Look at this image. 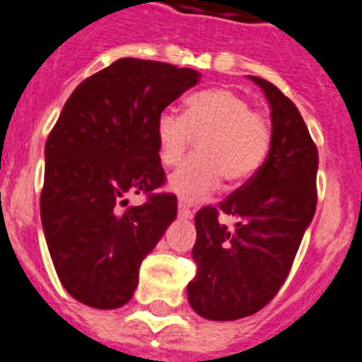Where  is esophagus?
I'll use <instances>...</instances> for the list:
<instances>
[{"mask_svg":"<svg viewBox=\"0 0 362 362\" xmlns=\"http://www.w3.org/2000/svg\"><path fill=\"white\" fill-rule=\"evenodd\" d=\"M178 215L182 216V218H193V211H191V207L187 206L185 202H178Z\"/></svg>","mask_w":362,"mask_h":362,"instance_id":"esophagus-1","label":"esophagus"}]
</instances>
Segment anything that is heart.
<instances>
[{
    "label": "heart",
    "mask_w": 362,
    "mask_h": 362,
    "mask_svg": "<svg viewBox=\"0 0 362 362\" xmlns=\"http://www.w3.org/2000/svg\"><path fill=\"white\" fill-rule=\"evenodd\" d=\"M193 138H200L199 156L182 163L169 177V189L189 202L213 193L220 177L229 185L250 180L268 155L272 125L242 94L209 89L189 96L184 115L173 109L158 115L156 140L162 165H177Z\"/></svg>",
    "instance_id": "heart-1"
}]
</instances>
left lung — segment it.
<instances>
[{"instance_id":"1","label":"left lung","mask_w":362,"mask_h":362,"mask_svg":"<svg viewBox=\"0 0 362 362\" xmlns=\"http://www.w3.org/2000/svg\"><path fill=\"white\" fill-rule=\"evenodd\" d=\"M250 78L272 107V146L246 184L194 216L197 275L187 298L209 320L253 315L275 297L317 207L319 153L303 116L273 83ZM220 214L235 218L234 228L220 225Z\"/></svg>"}]
</instances>
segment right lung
I'll use <instances>...</instances> for the list:
<instances>
[{"label":"right lung","instance_id":"1","mask_svg":"<svg viewBox=\"0 0 362 362\" xmlns=\"http://www.w3.org/2000/svg\"><path fill=\"white\" fill-rule=\"evenodd\" d=\"M200 72L122 58L83 80L45 144L40 211L59 282L90 308L131 300L142 260L177 218V197L153 193L165 173L156 118ZM148 194L125 208L127 194Z\"/></svg>","mask_w":362,"mask_h":362}]
</instances>
